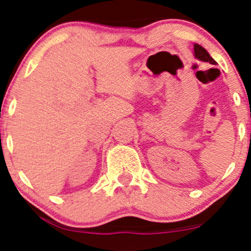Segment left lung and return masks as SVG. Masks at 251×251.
Returning a JSON list of instances; mask_svg holds the SVG:
<instances>
[{"label": "left lung", "mask_w": 251, "mask_h": 251, "mask_svg": "<svg viewBox=\"0 0 251 251\" xmlns=\"http://www.w3.org/2000/svg\"><path fill=\"white\" fill-rule=\"evenodd\" d=\"M194 50H195V55H196V57H197V59L201 60V61L210 62V63H212V65H216L215 60L212 59L211 56H210V54L205 50H204V48L201 47V46L197 45V43H196Z\"/></svg>", "instance_id": "left-lung-1"}]
</instances>
